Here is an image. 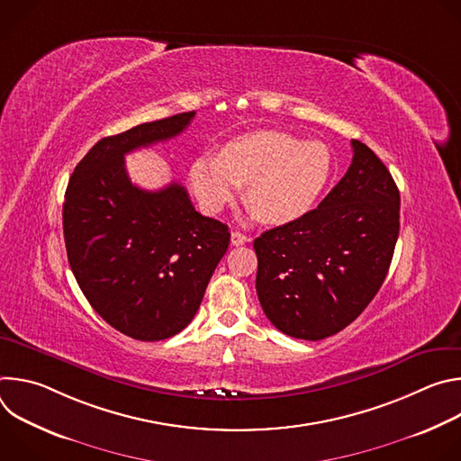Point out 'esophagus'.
I'll use <instances>...</instances> for the list:
<instances>
[{
    "label": "esophagus",
    "mask_w": 461,
    "mask_h": 461,
    "mask_svg": "<svg viewBox=\"0 0 461 461\" xmlns=\"http://www.w3.org/2000/svg\"><path fill=\"white\" fill-rule=\"evenodd\" d=\"M248 240H249L248 235H244V233H240V231H231V244H233V246H242V244H246Z\"/></svg>",
    "instance_id": "34e87169"
}]
</instances>
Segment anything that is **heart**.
I'll list each match as a JSON object with an SVG mask.
<instances>
[{
    "label": "heart",
    "mask_w": 461,
    "mask_h": 461,
    "mask_svg": "<svg viewBox=\"0 0 461 461\" xmlns=\"http://www.w3.org/2000/svg\"><path fill=\"white\" fill-rule=\"evenodd\" d=\"M326 144L257 131L228 142L221 155H203L191 166V184L206 213H219L248 185L246 201L267 224H288L313 210L334 175Z\"/></svg>",
    "instance_id": "heart-1"
}]
</instances>
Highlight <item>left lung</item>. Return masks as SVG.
Listing matches in <instances>:
<instances>
[{
    "mask_svg": "<svg viewBox=\"0 0 461 461\" xmlns=\"http://www.w3.org/2000/svg\"><path fill=\"white\" fill-rule=\"evenodd\" d=\"M352 164L304 217L253 240L257 295L283 334L319 341L341 332L379 292L400 235V189L359 140Z\"/></svg>",
    "mask_w": 461,
    "mask_h": 461,
    "instance_id": "obj_1",
    "label": "left lung"
}]
</instances>
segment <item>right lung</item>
Returning a JSON list of instances; mask_svg holds the SVG:
<instances>
[{
	"mask_svg": "<svg viewBox=\"0 0 461 461\" xmlns=\"http://www.w3.org/2000/svg\"><path fill=\"white\" fill-rule=\"evenodd\" d=\"M193 116L102 139L65 191L63 239L77 283L105 322L139 341L184 330L230 244L228 226L194 212L184 185L146 191L125 171L127 153L180 135Z\"/></svg>",
	"mask_w": 461,
	"mask_h": 461,
	"instance_id": "obj_1",
	"label": "right lung"
}]
</instances>
